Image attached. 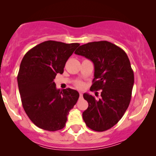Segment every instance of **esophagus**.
I'll list each match as a JSON object with an SVG mask.
<instances>
[{"instance_id": "1", "label": "esophagus", "mask_w": 156, "mask_h": 156, "mask_svg": "<svg viewBox=\"0 0 156 156\" xmlns=\"http://www.w3.org/2000/svg\"><path fill=\"white\" fill-rule=\"evenodd\" d=\"M80 98H83V94H82V93L81 92H80Z\"/></svg>"}]
</instances>
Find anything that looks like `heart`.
<instances>
[{
  "label": "heart",
  "instance_id": "obj_1",
  "mask_svg": "<svg viewBox=\"0 0 156 156\" xmlns=\"http://www.w3.org/2000/svg\"><path fill=\"white\" fill-rule=\"evenodd\" d=\"M76 87H78V88H79V89H81V88H83V83H82L81 81H77V82H76Z\"/></svg>",
  "mask_w": 156,
  "mask_h": 156
}]
</instances>
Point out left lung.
I'll list each match as a JSON object with an SVG mask.
<instances>
[{"mask_svg":"<svg viewBox=\"0 0 156 156\" xmlns=\"http://www.w3.org/2000/svg\"><path fill=\"white\" fill-rule=\"evenodd\" d=\"M75 53L94 63V74L90 90H102L101 98L84 93L89 103L83 119L90 129L105 131L121 119L131 99L133 71L126 53L108 41L92 42L80 45Z\"/></svg>","mask_w":156,"mask_h":156,"instance_id":"obj_1","label":"left lung"}]
</instances>
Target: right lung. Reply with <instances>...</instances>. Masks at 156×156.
I'll return each mask as SVG.
<instances>
[{
    "label": "right lung",
    "instance_id": "right-lung-1",
    "mask_svg": "<svg viewBox=\"0 0 156 156\" xmlns=\"http://www.w3.org/2000/svg\"><path fill=\"white\" fill-rule=\"evenodd\" d=\"M79 45L48 40L31 48L23 57L17 75L20 94L26 114L39 128L62 129L78 101L76 90L60 91L53 80L57 73H63L66 62Z\"/></svg>",
    "mask_w": 156,
    "mask_h": 156
}]
</instances>
